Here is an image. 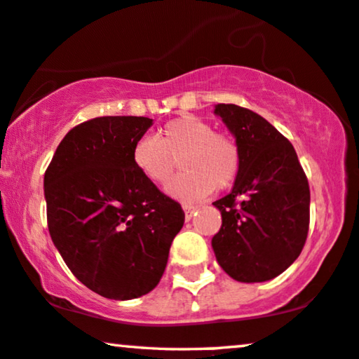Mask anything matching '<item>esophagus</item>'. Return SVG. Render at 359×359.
<instances>
[{
  "mask_svg": "<svg viewBox=\"0 0 359 359\" xmlns=\"http://www.w3.org/2000/svg\"><path fill=\"white\" fill-rule=\"evenodd\" d=\"M196 209H198V205H194V204H183V210H184L186 220H189L191 217H193V214H194Z\"/></svg>",
  "mask_w": 359,
  "mask_h": 359,
  "instance_id": "34e87169",
  "label": "esophagus"
}]
</instances>
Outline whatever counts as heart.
I'll list each match as a JSON object with an SVG mask.
<instances>
[{
  "label": "heart",
  "mask_w": 359,
  "mask_h": 359,
  "mask_svg": "<svg viewBox=\"0 0 359 359\" xmlns=\"http://www.w3.org/2000/svg\"><path fill=\"white\" fill-rule=\"evenodd\" d=\"M178 158L184 173L168 186V193L183 201L204 198L214 188H229L242 166L233 137L214 132L208 121L196 116L171 119L155 139L144 137L132 149L137 171L155 184H166L173 178Z\"/></svg>",
  "instance_id": "1"
}]
</instances>
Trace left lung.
I'll return each instance as SVG.
<instances>
[{
    "label": "left lung",
    "mask_w": 359,
    "mask_h": 359,
    "mask_svg": "<svg viewBox=\"0 0 359 359\" xmlns=\"http://www.w3.org/2000/svg\"><path fill=\"white\" fill-rule=\"evenodd\" d=\"M214 114L235 137L242 166L230 194L212 203L222 215L212 250L235 281H269L296 262L306 243V173L291 142L257 112L217 104Z\"/></svg>",
    "instance_id": "left-lung-1"
}]
</instances>
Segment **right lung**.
Here are the masks:
<instances>
[{"label": "right lung", "mask_w": 359, "mask_h": 359, "mask_svg": "<svg viewBox=\"0 0 359 359\" xmlns=\"http://www.w3.org/2000/svg\"><path fill=\"white\" fill-rule=\"evenodd\" d=\"M151 124L137 116L83 122L63 137L43 176L53 245L78 281L114 301L160 283L184 224L181 205L132 163V149Z\"/></svg>", "instance_id": "add662e5"}]
</instances>
